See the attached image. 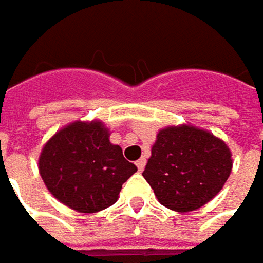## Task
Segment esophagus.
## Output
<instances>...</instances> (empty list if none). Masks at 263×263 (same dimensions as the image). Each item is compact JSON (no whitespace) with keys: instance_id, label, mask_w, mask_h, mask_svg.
Listing matches in <instances>:
<instances>
[{"instance_id":"obj_1","label":"esophagus","mask_w":263,"mask_h":263,"mask_svg":"<svg viewBox=\"0 0 263 263\" xmlns=\"http://www.w3.org/2000/svg\"><path fill=\"white\" fill-rule=\"evenodd\" d=\"M145 164H146V160L143 159V157H141V159L136 161V166H138V169H139V172H142L143 171V167H145Z\"/></svg>"}]
</instances>
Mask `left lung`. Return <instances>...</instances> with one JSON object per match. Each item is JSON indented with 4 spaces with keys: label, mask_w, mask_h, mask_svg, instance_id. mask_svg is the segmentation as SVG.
<instances>
[{
    "label": "left lung",
    "mask_w": 263,
    "mask_h": 263,
    "mask_svg": "<svg viewBox=\"0 0 263 263\" xmlns=\"http://www.w3.org/2000/svg\"><path fill=\"white\" fill-rule=\"evenodd\" d=\"M226 142L192 124L159 130L143 171L159 202L177 213H192L218 195L232 172Z\"/></svg>",
    "instance_id": "8db88e82"
}]
</instances>
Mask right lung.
Wrapping results in <instances>:
<instances>
[{
    "instance_id": "obj_1",
    "label": "right lung",
    "mask_w": 263,
    "mask_h": 263,
    "mask_svg": "<svg viewBox=\"0 0 263 263\" xmlns=\"http://www.w3.org/2000/svg\"><path fill=\"white\" fill-rule=\"evenodd\" d=\"M110 130L100 120L73 121L43 145L39 172L63 205L85 214L114 205L138 167L109 141Z\"/></svg>"
}]
</instances>
